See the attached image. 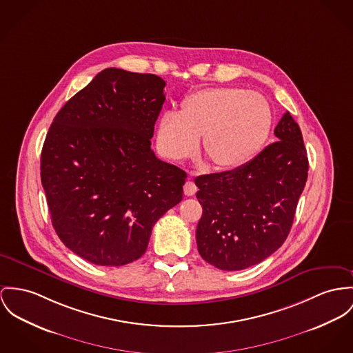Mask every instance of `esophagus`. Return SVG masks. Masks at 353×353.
<instances>
[{
	"label": "esophagus",
	"mask_w": 353,
	"mask_h": 353,
	"mask_svg": "<svg viewBox=\"0 0 353 353\" xmlns=\"http://www.w3.org/2000/svg\"><path fill=\"white\" fill-rule=\"evenodd\" d=\"M196 192H197L196 184H194L192 180H188V181L185 183V185H184V193H185L187 196H193Z\"/></svg>",
	"instance_id": "1"
}]
</instances>
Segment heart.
I'll use <instances>...</instances> for the list:
<instances>
[{
  "label": "heart",
  "mask_w": 353,
  "mask_h": 353,
  "mask_svg": "<svg viewBox=\"0 0 353 353\" xmlns=\"http://www.w3.org/2000/svg\"><path fill=\"white\" fill-rule=\"evenodd\" d=\"M272 110L265 97L238 87L207 88L190 95L183 110L165 111L159 143L173 160L192 157L204 134V153L221 169L251 161L272 132Z\"/></svg>",
  "instance_id": "heart-1"
}]
</instances>
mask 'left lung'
Wrapping results in <instances>:
<instances>
[{"label":"left lung","mask_w":353,"mask_h":353,"mask_svg":"<svg viewBox=\"0 0 353 353\" xmlns=\"http://www.w3.org/2000/svg\"><path fill=\"white\" fill-rule=\"evenodd\" d=\"M266 146L242 166L194 179L203 207L196 242L201 258L220 270L254 266L286 241L307 179L299 123L285 112Z\"/></svg>","instance_id":"left-lung-1"}]
</instances>
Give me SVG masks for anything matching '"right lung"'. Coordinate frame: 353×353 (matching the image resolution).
Here are the masks:
<instances>
[{
    "mask_svg": "<svg viewBox=\"0 0 353 353\" xmlns=\"http://www.w3.org/2000/svg\"><path fill=\"white\" fill-rule=\"evenodd\" d=\"M165 84L106 68L61 108L46 137L41 184L54 231L94 265L141 258L156 221L183 200L187 173L150 148Z\"/></svg>",
    "mask_w": 353,
    "mask_h": 353,
    "instance_id": "obj_1",
    "label": "right lung"
}]
</instances>
